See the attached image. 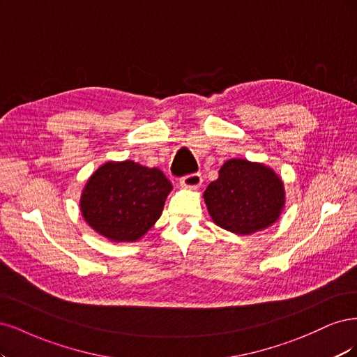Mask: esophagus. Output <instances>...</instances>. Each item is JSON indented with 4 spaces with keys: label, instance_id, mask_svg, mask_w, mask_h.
Here are the masks:
<instances>
[{
    "label": "esophagus",
    "instance_id": "1",
    "mask_svg": "<svg viewBox=\"0 0 357 357\" xmlns=\"http://www.w3.org/2000/svg\"><path fill=\"white\" fill-rule=\"evenodd\" d=\"M181 185L183 188H190V190H195L202 185V176L199 174H192V175H187L181 178Z\"/></svg>",
    "mask_w": 357,
    "mask_h": 357
}]
</instances>
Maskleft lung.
<instances>
[{"label": "left lung", "instance_id": "obj_1", "mask_svg": "<svg viewBox=\"0 0 357 357\" xmlns=\"http://www.w3.org/2000/svg\"><path fill=\"white\" fill-rule=\"evenodd\" d=\"M203 199L218 227L249 236L278 222L286 204V191L282 178L270 166L231 158L221 166Z\"/></svg>", "mask_w": 357, "mask_h": 357}]
</instances>
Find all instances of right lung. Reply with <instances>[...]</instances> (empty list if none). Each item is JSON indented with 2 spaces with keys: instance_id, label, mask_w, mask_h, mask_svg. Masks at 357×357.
Returning a JSON list of instances; mask_svg holds the SVG:
<instances>
[{
  "instance_id": "right-lung-1",
  "label": "right lung",
  "mask_w": 357,
  "mask_h": 357,
  "mask_svg": "<svg viewBox=\"0 0 357 357\" xmlns=\"http://www.w3.org/2000/svg\"><path fill=\"white\" fill-rule=\"evenodd\" d=\"M172 183L157 167L132 160L107 162L87 179L79 212L90 228L114 243L142 238L162 216Z\"/></svg>"
}]
</instances>
